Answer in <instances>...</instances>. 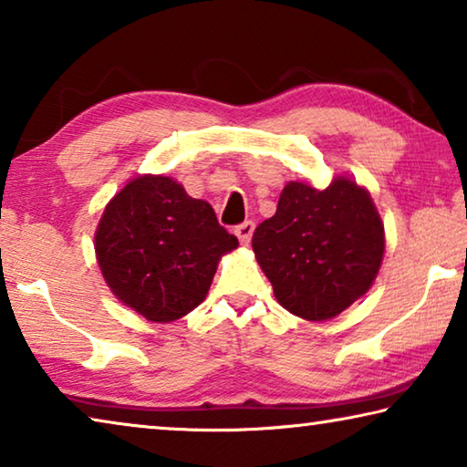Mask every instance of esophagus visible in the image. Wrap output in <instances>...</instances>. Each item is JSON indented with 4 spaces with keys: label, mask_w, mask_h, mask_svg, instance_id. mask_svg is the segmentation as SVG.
<instances>
[{
    "label": "esophagus",
    "mask_w": 467,
    "mask_h": 467,
    "mask_svg": "<svg viewBox=\"0 0 467 467\" xmlns=\"http://www.w3.org/2000/svg\"><path fill=\"white\" fill-rule=\"evenodd\" d=\"M253 231H255V224H253L251 220H247V223H243L234 228V234H236V239L241 241V244H249Z\"/></svg>",
    "instance_id": "1"
}]
</instances>
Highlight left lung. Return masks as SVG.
<instances>
[{"label": "left lung", "instance_id": "1", "mask_svg": "<svg viewBox=\"0 0 467 467\" xmlns=\"http://www.w3.org/2000/svg\"><path fill=\"white\" fill-rule=\"evenodd\" d=\"M251 244L284 309L327 321L373 286L385 228L368 189L354 179L337 175L326 189L290 181Z\"/></svg>", "mask_w": 467, "mask_h": 467}]
</instances>
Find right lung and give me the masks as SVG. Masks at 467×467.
<instances>
[{
  "label": "right lung",
  "instance_id": "add662e5",
  "mask_svg": "<svg viewBox=\"0 0 467 467\" xmlns=\"http://www.w3.org/2000/svg\"><path fill=\"white\" fill-rule=\"evenodd\" d=\"M239 247L214 210L172 177L140 175L102 212L97 262L110 292L154 323L181 319L203 303L218 262Z\"/></svg>",
  "mask_w": 467,
  "mask_h": 467
}]
</instances>
